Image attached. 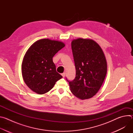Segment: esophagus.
<instances>
[{
  "label": "esophagus",
  "instance_id": "obj_1",
  "mask_svg": "<svg viewBox=\"0 0 133 133\" xmlns=\"http://www.w3.org/2000/svg\"><path fill=\"white\" fill-rule=\"evenodd\" d=\"M62 76H63V77H65V72H64V73L62 74Z\"/></svg>",
  "mask_w": 133,
  "mask_h": 133
}]
</instances>
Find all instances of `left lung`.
<instances>
[{
	"label": "left lung",
	"mask_w": 133,
	"mask_h": 133,
	"mask_svg": "<svg viewBox=\"0 0 133 133\" xmlns=\"http://www.w3.org/2000/svg\"><path fill=\"white\" fill-rule=\"evenodd\" d=\"M71 49L76 77L71 82L67 79L70 91L81 99L90 98L97 93L106 77L105 56L98 44L91 39H73Z\"/></svg>",
	"instance_id": "8db88e82"
}]
</instances>
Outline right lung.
I'll list each match as a JSON object with an SVG mask.
<instances>
[{
  "mask_svg": "<svg viewBox=\"0 0 133 133\" xmlns=\"http://www.w3.org/2000/svg\"><path fill=\"white\" fill-rule=\"evenodd\" d=\"M65 46L62 42L44 38L37 41L28 48L23 58L22 72L25 84L32 91L45 94L63 78L56 71L52 57Z\"/></svg>",
  "mask_w": 133,
  "mask_h": 133,
  "instance_id": "add662e5",
  "label": "right lung"
}]
</instances>
